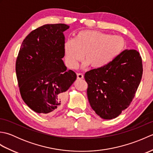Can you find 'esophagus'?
<instances>
[{
    "label": "esophagus",
    "mask_w": 153,
    "mask_h": 153,
    "mask_svg": "<svg viewBox=\"0 0 153 153\" xmlns=\"http://www.w3.org/2000/svg\"><path fill=\"white\" fill-rule=\"evenodd\" d=\"M77 78L78 79H82L83 78V75L82 73H77Z\"/></svg>",
    "instance_id": "esophagus-1"
}]
</instances>
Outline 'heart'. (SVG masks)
Returning a JSON list of instances; mask_svg holds the SVG:
<instances>
[{"mask_svg":"<svg viewBox=\"0 0 153 153\" xmlns=\"http://www.w3.org/2000/svg\"><path fill=\"white\" fill-rule=\"evenodd\" d=\"M126 46L125 40L119 35H111L97 30H82L68 39L64 44L66 64L71 69L77 66L85 56L83 67L91 65L99 69L116 59Z\"/></svg>","mask_w":153,"mask_h":153,"instance_id":"obj_1","label":"heart"}]
</instances>
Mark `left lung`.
<instances>
[{
    "label": "left lung",
    "mask_w": 153,
    "mask_h": 153,
    "mask_svg": "<svg viewBox=\"0 0 153 153\" xmlns=\"http://www.w3.org/2000/svg\"><path fill=\"white\" fill-rule=\"evenodd\" d=\"M142 59L136 50H125L108 66L85 74L90 105L100 118L118 117L130 105L141 82Z\"/></svg>",
    "instance_id": "left-lung-1"
}]
</instances>
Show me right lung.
I'll list each match as a JSON object with an SVG mask.
<instances>
[{
  "instance_id": "right-lung-1",
  "label": "right lung",
  "mask_w": 153,
  "mask_h": 153,
  "mask_svg": "<svg viewBox=\"0 0 153 153\" xmlns=\"http://www.w3.org/2000/svg\"><path fill=\"white\" fill-rule=\"evenodd\" d=\"M64 24H46L32 31L22 42L16 62L19 92L34 112L53 115L64 105L66 91L76 79L67 70L64 56Z\"/></svg>"
}]
</instances>
